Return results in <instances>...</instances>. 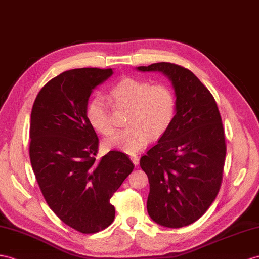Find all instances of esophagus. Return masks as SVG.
Here are the masks:
<instances>
[{"label":"esophagus","mask_w":259,"mask_h":259,"mask_svg":"<svg viewBox=\"0 0 259 259\" xmlns=\"http://www.w3.org/2000/svg\"><path fill=\"white\" fill-rule=\"evenodd\" d=\"M131 160L133 161V163L135 166H137L138 163H140V157H138L137 155H132L131 156Z\"/></svg>","instance_id":"34e87169"}]
</instances>
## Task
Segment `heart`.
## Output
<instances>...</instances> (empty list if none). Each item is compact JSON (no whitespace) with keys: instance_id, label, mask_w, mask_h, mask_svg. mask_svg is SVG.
<instances>
[{"instance_id":"obj_1","label":"heart","mask_w":259,"mask_h":259,"mask_svg":"<svg viewBox=\"0 0 259 259\" xmlns=\"http://www.w3.org/2000/svg\"><path fill=\"white\" fill-rule=\"evenodd\" d=\"M110 100L115 109L128 110L127 128L116 132L105 141L109 149L135 154L147 146L151 137L163 135L171 126L177 101L174 90L167 84H151L146 80L125 78L112 88ZM87 119L100 134L113 132L110 111L104 100L96 97L87 106Z\"/></svg>"}]
</instances>
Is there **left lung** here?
Wrapping results in <instances>:
<instances>
[{"mask_svg": "<svg viewBox=\"0 0 259 259\" xmlns=\"http://www.w3.org/2000/svg\"><path fill=\"white\" fill-rule=\"evenodd\" d=\"M137 70L163 73L175 90L174 122L140 163L149 181V217L182 228L202 217L219 193L226 155L222 119L211 92L188 69L158 62Z\"/></svg>", "mask_w": 259, "mask_h": 259, "instance_id": "obj_1", "label": "left lung"}]
</instances>
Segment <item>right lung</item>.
<instances>
[{
    "instance_id": "right-lung-1",
    "label": "right lung",
    "mask_w": 259,
    "mask_h": 259,
    "mask_svg": "<svg viewBox=\"0 0 259 259\" xmlns=\"http://www.w3.org/2000/svg\"><path fill=\"white\" fill-rule=\"evenodd\" d=\"M112 74L99 68L62 72L42 87L30 114L29 157L40 191L56 215L83 234L113 222L110 199L134 169L117 150L96 159L99 138L87 119L88 101Z\"/></svg>"
}]
</instances>
